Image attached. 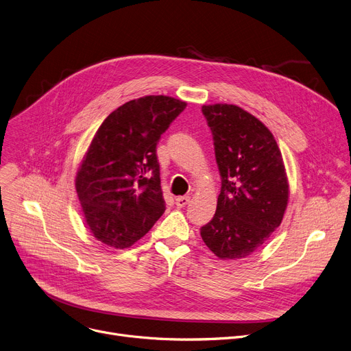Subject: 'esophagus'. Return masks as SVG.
<instances>
[{
    "label": "esophagus",
    "mask_w": 351,
    "mask_h": 351,
    "mask_svg": "<svg viewBox=\"0 0 351 351\" xmlns=\"http://www.w3.org/2000/svg\"><path fill=\"white\" fill-rule=\"evenodd\" d=\"M190 202V197L189 195H184V197H178L176 198V205L178 208H184L185 205H187Z\"/></svg>",
    "instance_id": "esophagus-1"
}]
</instances>
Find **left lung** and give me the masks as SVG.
Segmentation results:
<instances>
[{"label":"left lung","instance_id":"left-lung-1","mask_svg":"<svg viewBox=\"0 0 351 351\" xmlns=\"http://www.w3.org/2000/svg\"><path fill=\"white\" fill-rule=\"evenodd\" d=\"M214 138L221 193L201 238L219 259L255 252L280 225L289 184L278 143L261 120L235 105L202 106Z\"/></svg>","mask_w":351,"mask_h":351}]
</instances>
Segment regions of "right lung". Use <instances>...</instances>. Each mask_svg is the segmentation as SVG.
Segmentation results:
<instances>
[{
  "mask_svg": "<svg viewBox=\"0 0 351 351\" xmlns=\"http://www.w3.org/2000/svg\"><path fill=\"white\" fill-rule=\"evenodd\" d=\"M185 106L170 96H144L113 110L97 129L75 185L88 228L101 243L129 248L166 210L156 149Z\"/></svg>",
  "mask_w": 351,
  "mask_h": 351,
  "instance_id": "right-lung-1",
  "label": "right lung"
}]
</instances>
